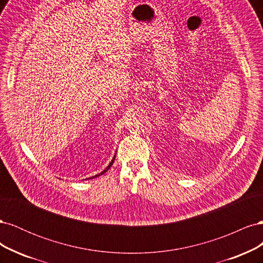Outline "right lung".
<instances>
[{"label":"right lung","instance_id":"obj_1","mask_svg":"<svg viewBox=\"0 0 263 263\" xmlns=\"http://www.w3.org/2000/svg\"><path fill=\"white\" fill-rule=\"evenodd\" d=\"M115 157H116V156H114V158L112 159V161H110V162H109V164H108V165L106 166V168H105L104 170H103V171H102L101 173L97 174V176H94L93 178H97V177H100V176H102V174H104V173H105V172H106V171H107V170H108V169L110 168V166H112V164H113V162H114V160H115ZM90 179H91V178H90Z\"/></svg>","mask_w":263,"mask_h":263}]
</instances>
